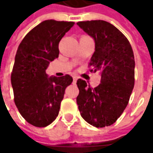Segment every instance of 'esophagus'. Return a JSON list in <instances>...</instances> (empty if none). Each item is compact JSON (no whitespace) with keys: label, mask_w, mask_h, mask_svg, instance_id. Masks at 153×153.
<instances>
[{"label":"esophagus","mask_w":153,"mask_h":153,"mask_svg":"<svg viewBox=\"0 0 153 153\" xmlns=\"http://www.w3.org/2000/svg\"><path fill=\"white\" fill-rule=\"evenodd\" d=\"M73 79H74V82H76L77 79H78V77H77V76H74V77H73Z\"/></svg>","instance_id":"esophagus-1"}]
</instances>
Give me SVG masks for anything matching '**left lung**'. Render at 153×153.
<instances>
[{"label": "left lung", "instance_id": "obj_1", "mask_svg": "<svg viewBox=\"0 0 153 153\" xmlns=\"http://www.w3.org/2000/svg\"><path fill=\"white\" fill-rule=\"evenodd\" d=\"M77 25L95 41L88 65L90 72L101 74V82L94 88L81 79L77 80L79 111L90 125L108 127L124 111L135 85L133 49L126 36L106 21H81Z\"/></svg>", "mask_w": 153, "mask_h": 153}]
</instances>
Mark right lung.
<instances>
[{
  "label": "right lung",
  "instance_id": "right-lung-1",
  "mask_svg": "<svg viewBox=\"0 0 153 153\" xmlns=\"http://www.w3.org/2000/svg\"><path fill=\"white\" fill-rule=\"evenodd\" d=\"M74 22L45 20L33 28L19 44L11 73L14 101L22 117L44 128L58 115L72 76L48 77L46 69L58 57V44Z\"/></svg>",
  "mask_w": 153,
  "mask_h": 153
}]
</instances>
